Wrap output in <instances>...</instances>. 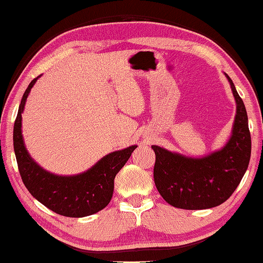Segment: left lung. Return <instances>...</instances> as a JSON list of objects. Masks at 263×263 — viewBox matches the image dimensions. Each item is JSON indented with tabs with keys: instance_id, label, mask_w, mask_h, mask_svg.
<instances>
[{
	"instance_id": "8db88e82",
	"label": "left lung",
	"mask_w": 263,
	"mask_h": 263,
	"mask_svg": "<svg viewBox=\"0 0 263 263\" xmlns=\"http://www.w3.org/2000/svg\"><path fill=\"white\" fill-rule=\"evenodd\" d=\"M233 92L237 112L228 142L201 158L171 152L153 145L154 183L171 205L185 210H204L220 205L237 189L251 159V133L246 108L232 80L224 73Z\"/></svg>"
}]
</instances>
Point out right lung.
Returning a JSON list of instances; mask_svg holds the SVG:
<instances>
[{"label":"right lung","mask_w":263,"mask_h":263,"mask_svg":"<svg viewBox=\"0 0 263 263\" xmlns=\"http://www.w3.org/2000/svg\"><path fill=\"white\" fill-rule=\"evenodd\" d=\"M41 77L33 79L26 88L14 125V149L21 177L29 193L58 215L72 218L94 215L110 203L115 177L130 159L137 145L106 154L88 171L77 175L53 174L39 166L25 147L22 114L31 88Z\"/></svg>","instance_id":"1"}]
</instances>
